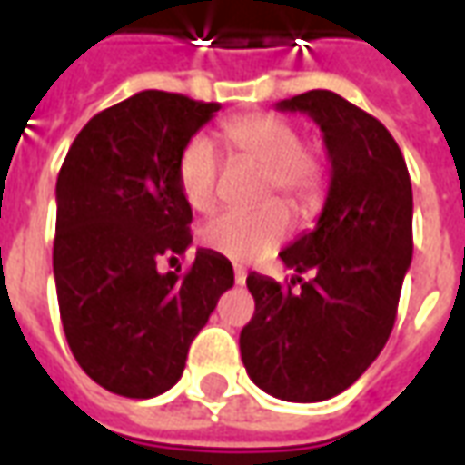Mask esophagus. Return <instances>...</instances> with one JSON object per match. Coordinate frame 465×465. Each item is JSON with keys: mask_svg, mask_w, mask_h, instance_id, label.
Returning <instances> with one entry per match:
<instances>
[{"mask_svg": "<svg viewBox=\"0 0 465 465\" xmlns=\"http://www.w3.org/2000/svg\"><path fill=\"white\" fill-rule=\"evenodd\" d=\"M233 282L239 283V286L246 283V269L243 266H233Z\"/></svg>", "mask_w": 465, "mask_h": 465, "instance_id": "34e87169", "label": "esophagus"}]
</instances>
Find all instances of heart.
<instances>
[{
  "mask_svg": "<svg viewBox=\"0 0 465 465\" xmlns=\"http://www.w3.org/2000/svg\"><path fill=\"white\" fill-rule=\"evenodd\" d=\"M233 152L263 166L262 199L282 193L299 212H313L329 186V163L319 146L302 139L299 126L273 112L233 116L223 124ZM222 153L216 143L196 134L183 143L176 162V182L193 212H209L219 199ZM292 232V216L282 202L253 212H223L202 229V242L226 259L249 263L272 253Z\"/></svg>",
  "mask_w": 465,
  "mask_h": 465,
  "instance_id": "heart-1",
  "label": "heart"
}]
</instances>
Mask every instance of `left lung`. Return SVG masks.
Masks as SVG:
<instances>
[{
  "label": "left lung",
  "mask_w": 465,
  "mask_h": 465,
  "mask_svg": "<svg viewBox=\"0 0 465 465\" xmlns=\"http://www.w3.org/2000/svg\"><path fill=\"white\" fill-rule=\"evenodd\" d=\"M276 106L322 126L331 183L316 229L279 253L292 282L249 273L256 312L239 346L259 389L313 403L349 389L389 341L413 253V193L399 143L376 116L326 89Z\"/></svg>",
  "instance_id": "8db88e82"
}]
</instances>
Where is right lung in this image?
<instances>
[{
    "mask_svg": "<svg viewBox=\"0 0 465 465\" xmlns=\"http://www.w3.org/2000/svg\"><path fill=\"white\" fill-rule=\"evenodd\" d=\"M222 106L146 89L92 116L56 179L54 282L76 363L102 389L152 399L182 379L193 336L233 286L232 262L192 243L176 182L183 143Z\"/></svg>",
    "mask_w": 465,
    "mask_h": 465,
    "instance_id": "1",
    "label": "right lung"
}]
</instances>
